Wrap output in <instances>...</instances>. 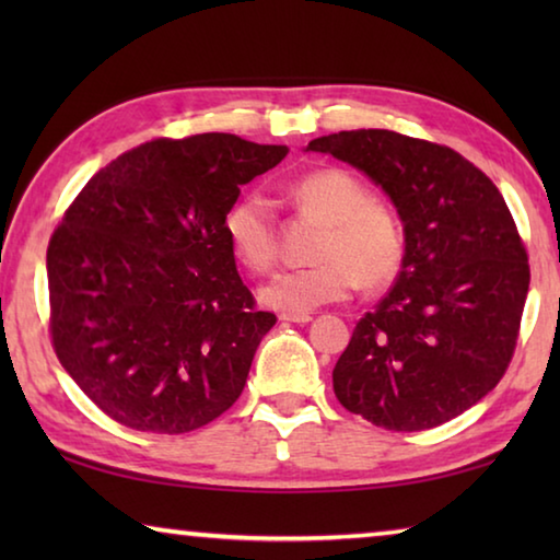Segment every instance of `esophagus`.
I'll return each mask as SVG.
<instances>
[{
  "mask_svg": "<svg viewBox=\"0 0 560 560\" xmlns=\"http://www.w3.org/2000/svg\"><path fill=\"white\" fill-rule=\"evenodd\" d=\"M279 320H283V324H308L311 316L308 314H281Z\"/></svg>",
  "mask_w": 560,
  "mask_h": 560,
  "instance_id": "esophagus-1",
  "label": "esophagus"
}]
</instances>
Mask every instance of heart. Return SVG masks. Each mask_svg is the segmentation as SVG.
I'll list each match as a JSON object with an SVG mask.
<instances>
[{
  "instance_id": "1",
  "label": "heart",
  "mask_w": 560,
  "mask_h": 560,
  "mask_svg": "<svg viewBox=\"0 0 560 560\" xmlns=\"http://www.w3.org/2000/svg\"><path fill=\"white\" fill-rule=\"evenodd\" d=\"M291 205L306 220L324 226L311 252L308 269L273 277L259 291L269 308L308 314L324 303L346 301L358 287L383 291L400 277L407 236L390 205L375 200L360 179L340 167L299 177L287 189ZM224 234L234 259L252 273L273 269L279 230L271 207L259 192H244L224 214Z\"/></svg>"
}]
</instances>
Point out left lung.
I'll use <instances>...</instances> for the list:
<instances>
[{
  "mask_svg": "<svg viewBox=\"0 0 560 560\" xmlns=\"http://www.w3.org/2000/svg\"><path fill=\"white\" fill-rule=\"evenodd\" d=\"M308 150L373 177L407 236L395 287L334 368L338 402L393 432L450 422L494 390L516 350L530 269L504 197L457 150L395 130H340Z\"/></svg>",
  "mask_w": 560,
  "mask_h": 560,
  "instance_id": "left-lung-1",
  "label": "left lung"
}]
</instances>
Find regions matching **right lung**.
<instances>
[{"label":"right lung","instance_id":"right-lung-1","mask_svg":"<svg viewBox=\"0 0 560 560\" xmlns=\"http://www.w3.org/2000/svg\"><path fill=\"white\" fill-rule=\"evenodd\" d=\"M287 145L155 138L110 160L46 249L56 358L122 428L185 434L242 395L277 316L236 271L224 214Z\"/></svg>","mask_w":560,"mask_h":560}]
</instances>
